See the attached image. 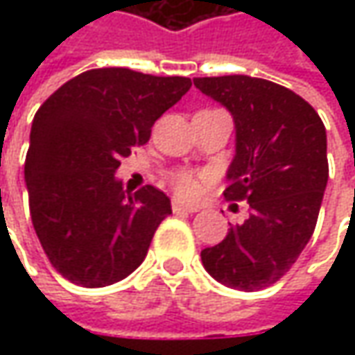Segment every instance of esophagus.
Segmentation results:
<instances>
[{
	"label": "esophagus",
	"mask_w": 355,
	"mask_h": 355,
	"mask_svg": "<svg viewBox=\"0 0 355 355\" xmlns=\"http://www.w3.org/2000/svg\"><path fill=\"white\" fill-rule=\"evenodd\" d=\"M171 209H173V213H196V211H199L198 205H187V203L180 201V199H173V201H171Z\"/></svg>",
	"instance_id": "1"
}]
</instances>
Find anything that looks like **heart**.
Instances as JSON below:
<instances>
[{
  "instance_id": "1",
  "label": "heart",
  "mask_w": 355,
  "mask_h": 355,
  "mask_svg": "<svg viewBox=\"0 0 355 355\" xmlns=\"http://www.w3.org/2000/svg\"><path fill=\"white\" fill-rule=\"evenodd\" d=\"M171 185L182 198H196L199 193V180L189 171H180L171 175Z\"/></svg>"
}]
</instances>
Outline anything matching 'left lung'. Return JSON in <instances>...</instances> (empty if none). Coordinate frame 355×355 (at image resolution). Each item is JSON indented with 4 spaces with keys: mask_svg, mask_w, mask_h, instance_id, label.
<instances>
[{
    "mask_svg": "<svg viewBox=\"0 0 355 355\" xmlns=\"http://www.w3.org/2000/svg\"><path fill=\"white\" fill-rule=\"evenodd\" d=\"M193 85L233 116L225 198L251 207L201 251V263L217 282L254 293L288 272L314 233L328 184L326 128L304 98L265 78L201 76Z\"/></svg>",
    "mask_w": 355,
    "mask_h": 355,
    "instance_id": "obj_1",
    "label": "left lung"
}]
</instances>
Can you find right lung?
Instances as JSON below:
<instances>
[{
  "label": "right lung",
  "mask_w": 355,
  "mask_h": 355,
  "mask_svg": "<svg viewBox=\"0 0 355 355\" xmlns=\"http://www.w3.org/2000/svg\"><path fill=\"white\" fill-rule=\"evenodd\" d=\"M189 87L185 76L92 69L37 110L25 157L29 211L43 251L64 279L101 288L142 265L171 213L170 198L152 185L130 193L116 170Z\"/></svg>",
  "instance_id": "right-lung-1"
}]
</instances>
